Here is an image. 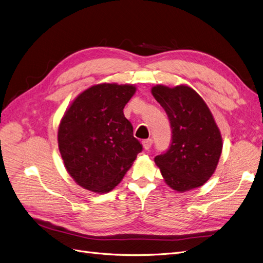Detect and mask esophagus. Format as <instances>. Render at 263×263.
Masks as SVG:
<instances>
[{
	"label": "esophagus",
	"instance_id": "esophagus-1",
	"mask_svg": "<svg viewBox=\"0 0 263 263\" xmlns=\"http://www.w3.org/2000/svg\"><path fill=\"white\" fill-rule=\"evenodd\" d=\"M151 145H153V139L149 138V139H146V140L142 141V146H144V148H145L146 150L150 149Z\"/></svg>",
	"mask_w": 263,
	"mask_h": 263
}]
</instances>
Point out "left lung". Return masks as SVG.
<instances>
[{
    "label": "left lung",
    "instance_id": "left-lung-1",
    "mask_svg": "<svg viewBox=\"0 0 263 263\" xmlns=\"http://www.w3.org/2000/svg\"><path fill=\"white\" fill-rule=\"evenodd\" d=\"M170 121L172 142L164 154L156 156L164 182L177 192L202 186L216 170L222 138L204 100L189 85L151 89Z\"/></svg>",
    "mask_w": 263,
    "mask_h": 263
}]
</instances>
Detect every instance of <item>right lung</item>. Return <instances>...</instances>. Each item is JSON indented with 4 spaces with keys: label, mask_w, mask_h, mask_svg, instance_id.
<instances>
[{
    "label": "right lung",
    "mask_w": 263,
    "mask_h": 263,
    "mask_svg": "<svg viewBox=\"0 0 263 263\" xmlns=\"http://www.w3.org/2000/svg\"><path fill=\"white\" fill-rule=\"evenodd\" d=\"M133 84L101 83L71 103L58 128V147L68 173L81 187L107 193L122 181L142 150L123 109Z\"/></svg>",
    "instance_id": "1"
}]
</instances>
